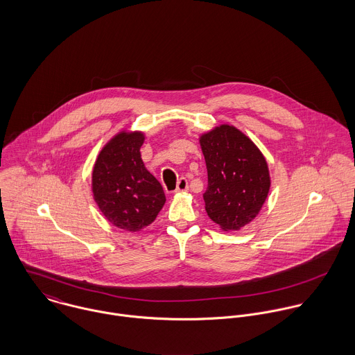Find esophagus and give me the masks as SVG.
Here are the masks:
<instances>
[{"label":"esophagus","instance_id":"esophagus-1","mask_svg":"<svg viewBox=\"0 0 355 355\" xmlns=\"http://www.w3.org/2000/svg\"><path fill=\"white\" fill-rule=\"evenodd\" d=\"M189 190V182L186 178H182L179 182H178V187L175 190V193H186Z\"/></svg>","mask_w":355,"mask_h":355}]
</instances>
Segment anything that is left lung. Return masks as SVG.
<instances>
[{
	"label": "left lung",
	"mask_w": 355,
	"mask_h": 355,
	"mask_svg": "<svg viewBox=\"0 0 355 355\" xmlns=\"http://www.w3.org/2000/svg\"><path fill=\"white\" fill-rule=\"evenodd\" d=\"M200 144L207 169L206 213L223 231H238L255 218L268 197V162L253 141L230 124L202 134Z\"/></svg>",
	"instance_id": "obj_1"
}]
</instances>
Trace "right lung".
Returning a JSON list of instances; mask_svg holds the SVG:
<instances>
[{"label": "right lung", "instance_id": "obj_1", "mask_svg": "<svg viewBox=\"0 0 355 355\" xmlns=\"http://www.w3.org/2000/svg\"><path fill=\"white\" fill-rule=\"evenodd\" d=\"M144 142V132H119L102 148L93 168L94 201L114 227L128 232L150 225L165 203L162 186L141 158Z\"/></svg>", "mask_w": 355, "mask_h": 355}]
</instances>
